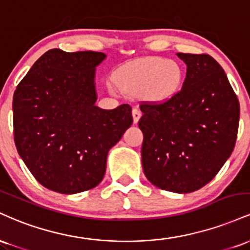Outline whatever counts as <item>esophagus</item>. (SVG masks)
<instances>
[{
	"mask_svg": "<svg viewBox=\"0 0 250 250\" xmlns=\"http://www.w3.org/2000/svg\"><path fill=\"white\" fill-rule=\"evenodd\" d=\"M142 116V111L140 110L139 108H134L133 109V120H134V123H137L139 122L140 117Z\"/></svg>",
	"mask_w": 250,
	"mask_h": 250,
	"instance_id": "1",
	"label": "esophagus"
}]
</instances>
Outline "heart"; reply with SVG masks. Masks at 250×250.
Returning <instances> with one entry per match:
<instances>
[{
	"mask_svg": "<svg viewBox=\"0 0 250 250\" xmlns=\"http://www.w3.org/2000/svg\"><path fill=\"white\" fill-rule=\"evenodd\" d=\"M183 70L175 61L148 57L125 68L117 74L116 83L128 91L146 89V95L155 101L170 99L180 90Z\"/></svg>",
	"mask_w": 250,
	"mask_h": 250,
	"instance_id": "b5f03b06",
	"label": "heart"
}]
</instances>
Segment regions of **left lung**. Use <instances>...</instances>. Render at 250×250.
Masks as SVG:
<instances>
[{"label":"left lung","mask_w":250,"mask_h":250,"mask_svg":"<svg viewBox=\"0 0 250 250\" xmlns=\"http://www.w3.org/2000/svg\"><path fill=\"white\" fill-rule=\"evenodd\" d=\"M177 56L187 64L182 88L162 102H141L139 127L147 179L163 190L186 194L210 182L233 153L240 103L210 55Z\"/></svg>","instance_id":"1"}]
</instances>
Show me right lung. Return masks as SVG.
I'll return each instance as SVG.
<instances>
[{
	"label": "right lung",
	"instance_id": "1",
	"mask_svg": "<svg viewBox=\"0 0 250 250\" xmlns=\"http://www.w3.org/2000/svg\"><path fill=\"white\" fill-rule=\"evenodd\" d=\"M97 51L44 53L17 84L13 99L14 141L43 187L75 194L96 187L109 149L133 123L131 107L95 105Z\"/></svg>",
	"mask_w": 250,
	"mask_h": 250
}]
</instances>
